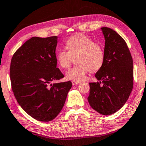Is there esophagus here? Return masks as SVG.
<instances>
[{"instance_id": "esophagus-1", "label": "esophagus", "mask_w": 146, "mask_h": 146, "mask_svg": "<svg viewBox=\"0 0 146 146\" xmlns=\"http://www.w3.org/2000/svg\"><path fill=\"white\" fill-rule=\"evenodd\" d=\"M80 82H75V81H72V86H75V85H76V84H80Z\"/></svg>"}]
</instances>
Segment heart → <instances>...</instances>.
I'll return each mask as SVG.
<instances>
[{
    "mask_svg": "<svg viewBox=\"0 0 146 146\" xmlns=\"http://www.w3.org/2000/svg\"><path fill=\"white\" fill-rule=\"evenodd\" d=\"M66 50L60 49L56 52V60L60 68H68L76 58L77 66L66 72L67 80L80 82L84 80L89 71L95 72L102 66L104 51L100 45L83 34H76L66 42Z\"/></svg>",
    "mask_w": 146,
    "mask_h": 146,
    "instance_id": "b5f03b06",
    "label": "heart"
}]
</instances>
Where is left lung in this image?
<instances>
[{
    "label": "left lung",
    "mask_w": 146,
    "mask_h": 146,
    "mask_svg": "<svg viewBox=\"0 0 146 146\" xmlns=\"http://www.w3.org/2000/svg\"><path fill=\"white\" fill-rule=\"evenodd\" d=\"M105 38V59L96 73L99 82L89 83L87 98L92 108L104 115L121 108L133 87V61L124 39L115 31L102 27Z\"/></svg>",
    "instance_id": "8db88e82"
}]
</instances>
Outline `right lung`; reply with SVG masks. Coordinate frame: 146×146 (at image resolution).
I'll use <instances>...</instances> for the list:
<instances>
[{
    "label": "right lung",
    "instance_id": "right-lung-1",
    "mask_svg": "<svg viewBox=\"0 0 146 146\" xmlns=\"http://www.w3.org/2000/svg\"><path fill=\"white\" fill-rule=\"evenodd\" d=\"M57 38H31L11 60L10 76L15 99L26 113L40 121L57 117L72 87L70 81L51 84L64 78L57 68Z\"/></svg>",
    "mask_w": 146,
    "mask_h": 146
}]
</instances>
